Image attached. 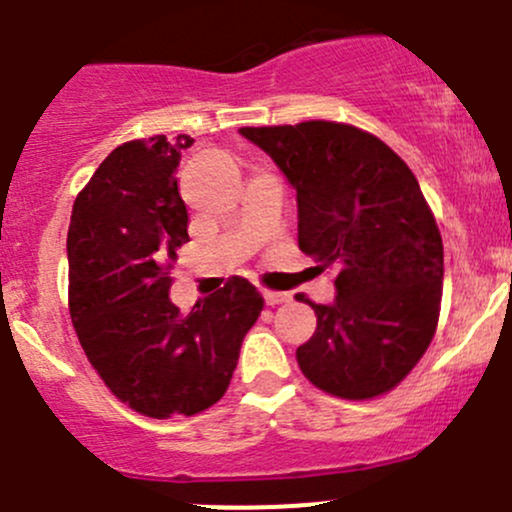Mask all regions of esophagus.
Here are the masks:
<instances>
[{"mask_svg":"<svg viewBox=\"0 0 512 512\" xmlns=\"http://www.w3.org/2000/svg\"><path fill=\"white\" fill-rule=\"evenodd\" d=\"M263 301H266V306H278V303H286L288 301V293L263 291Z\"/></svg>","mask_w":512,"mask_h":512,"instance_id":"esophagus-1","label":"esophagus"}]
</instances>
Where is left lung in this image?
Listing matches in <instances>:
<instances>
[{
  "instance_id": "8db88e82",
  "label": "left lung",
  "mask_w": 512,
  "mask_h": 512,
  "mask_svg": "<svg viewBox=\"0 0 512 512\" xmlns=\"http://www.w3.org/2000/svg\"><path fill=\"white\" fill-rule=\"evenodd\" d=\"M296 189L298 249L336 271V301L298 346L321 391L366 401L396 388L433 341L443 239L406 161L378 136L338 121L244 126Z\"/></svg>"
}]
</instances>
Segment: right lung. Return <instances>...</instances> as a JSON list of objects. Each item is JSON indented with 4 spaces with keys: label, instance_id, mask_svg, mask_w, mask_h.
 <instances>
[{
    "label": "right lung",
    "instance_id": "add662e5",
    "mask_svg": "<svg viewBox=\"0 0 512 512\" xmlns=\"http://www.w3.org/2000/svg\"><path fill=\"white\" fill-rule=\"evenodd\" d=\"M181 134L116 146L79 191L67 236L69 313L111 393L149 418L196 416L229 388L263 298L246 278L181 313L169 298L189 214L176 186Z\"/></svg>",
    "mask_w": 512,
    "mask_h": 512
}]
</instances>
